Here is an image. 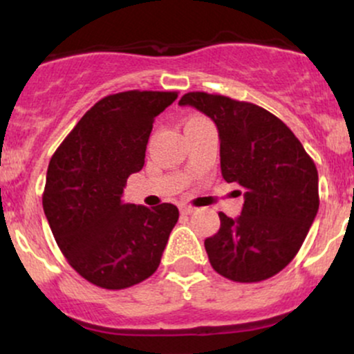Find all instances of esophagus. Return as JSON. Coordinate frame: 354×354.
I'll return each instance as SVG.
<instances>
[{
  "label": "esophagus",
  "mask_w": 354,
  "mask_h": 354,
  "mask_svg": "<svg viewBox=\"0 0 354 354\" xmlns=\"http://www.w3.org/2000/svg\"><path fill=\"white\" fill-rule=\"evenodd\" d=\"M180 211H181V214H191V213H194V208H193V206L183 205L181 208H180Z\"/></svg>",
  "instance_id": "34e87169"
}]
</instances>
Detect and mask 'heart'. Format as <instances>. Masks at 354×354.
Instances as JSON below:
<instances>
[{"label":"heart","mask_w":354,"mask_h":354,"mask_svg":"<svg viewBox=\"0 0 354 354\" xmlns=\"http://www.w3.org/2000/svg\"><path fill=\"white\" fill-rule=\"evenodd\" d=\"M205 120V118H201V116H191V118H188V121H186V124H191V123H198V121H203ZM185 124V126H186Z\"/></svg>","instance_id":"b5f03b06"}]
</instances>
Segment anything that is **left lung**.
Wrapping results in <instances>:
<instances>
[{
	"label": "left lung",
	"mask_w": 354,
	"mask_h": 354,
	"mask_svg": "<svg viewBox=\"0 0 354 354\" xmlns=\"http://www.w3.org/2000/svg\"><path fill=\"white\" fill-rule=\"evenodd\" d=\"M180 104L214 121L223 178L245 189L241 214L219 213L218 233L205 239L211 266L238 283L271 278L290 265L318 213L315 161L265 108L203 91L186 93Z\"/></svg>",
	"instance_id": "1"
}]
</instances>
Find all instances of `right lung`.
<instances>
[{"label": "right lung", "mask_w": 354, "mask_h": 354, "mask_svg": "<svg viewBox=\"0 0 354 354\" xmlns=\"http://www.w3.org/2000/svg\"><path fill=\"white\" fill-rule=\"evenodd\" d=\"M176 91L104 96L51 156L43 209L61 253L76 273L104 290H124L158 270L180 211L126 205L129 174L145 165L154 118Z\"/></svg>", "instance_id": "add662e5"}]
</instances>
